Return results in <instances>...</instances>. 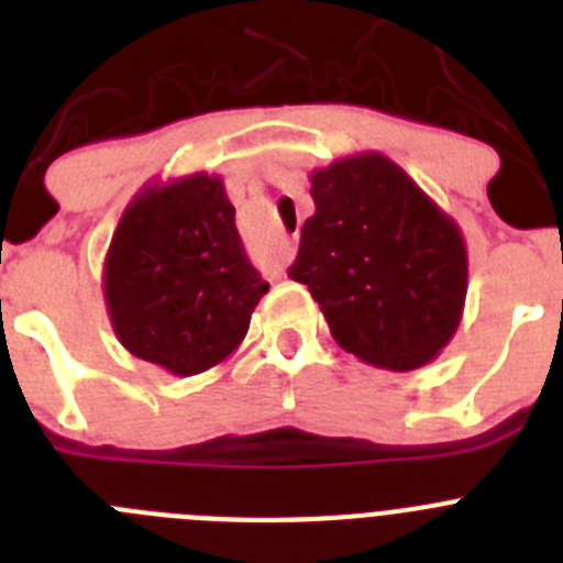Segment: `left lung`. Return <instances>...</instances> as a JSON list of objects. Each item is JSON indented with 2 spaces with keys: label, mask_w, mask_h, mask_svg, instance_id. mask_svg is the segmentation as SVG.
<instances>
[{
  "label": "left lung",
  "mask_w": 563,
  "mask_h": 563,
  "mask_svg": "<svg viewBox=\"0 0 563 563\" xmlns=\"http://www.w3.org/2000/svg\"><path fill=\"white\" fill-rule=\"evenodd\" d=\"M316 213L290 267L332 338L363 363L420 369L449 346L467 292L460 225L380 152L310 174Z\"/></svg>",
  "instance_id": "left-lung-1"
}]
</instances>
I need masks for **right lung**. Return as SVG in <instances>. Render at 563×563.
Wrapping results in <instances>:
<instances>
[{"mask_svg": "<svg viewBox=\"0 0 563 563\" xmlns=\"http://www.w3.org/2000/svg\"><path fill=\"white\" fill-rule=\"evenodd\" d=\"M233 213L220 174L134 194L103 262L109 321L134 357L191 377L247 335L267 282L247 262Z\"/></svg>", "mask_w": 563, "mask_h": 563, "instance_id": "add662e5", "label": "right lung"}]
</instances>
